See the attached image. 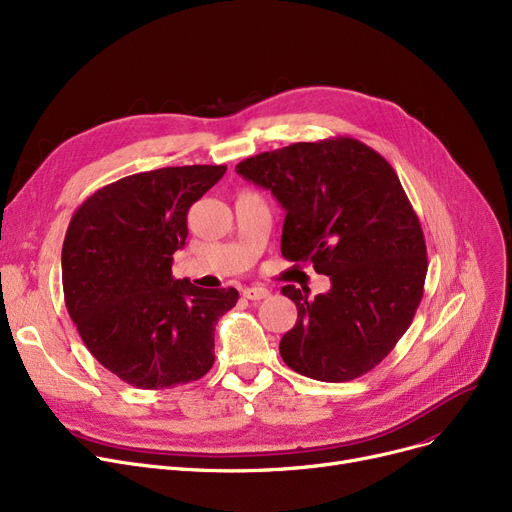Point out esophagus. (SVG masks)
Listing matches in <instances>:
<instances>
[{
	"label": "esophagus",
	"mask_w": 512,
	"mask_h": 512,
	"mask_svg": "<svg viewBox=\"0 0 512 512\" xmlns=\"http://www.w3.org/2000/svg\"><path fill=\"white\" fill-rule=\"evenodd\" d=\"M242 297H247L251 301H261V299L270 297V291H268V288H263V286H249V288H244V291H242Z\"/></svg>",
	"instance_id": "esophagus-1"
}]
</instances>
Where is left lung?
<instances>
[{
	"label": "left lung",
	"instance_id": "8db88e82",
	"mask_svg": "<svg viewBox=\"0 0 512 512\" xmlns=\"http://www.w3.org/2000/svg\"><path fill=\"white\" fill-rule=\"evenodd\" d=\"M286 211L280 249L330 278L309 299L282 286L297 322L280 341L288 368L345 383L381 364L404 337L422 299L427 247L393 167L353 138L297 142L236 165Z\"/></svg>",
	"mask_w": 512,
	"mask_h": 512
}]
</instances>
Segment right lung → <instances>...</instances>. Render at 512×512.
I'll return each instance as SVG.
<instances>
[{
	"label": "right lung",
	"mask_w": 512,
	"mask_h": 512,
	"mask_svg": "<svg viewBox=\"0 0 512 512\" xmlns=\"http://www.w3.org/2000/svg\"><path fill=\"white\" fill-rule=\"evenodd\" d=\"M226 165L163 167L96 190L62 244V288L94 358L138 389L198 381L215 362V324L236 288H198L171 276L188 211Z\"/></svg>",
	"instance_id": "1"
}]
</instances>
